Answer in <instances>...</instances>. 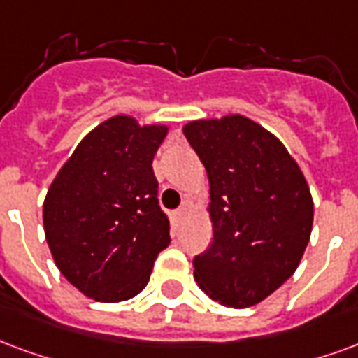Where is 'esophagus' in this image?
I'll return each instance as SVG.
<instances>
[{
    "label": "esophagus",
    "instance_id": "esophagus-1",
    "mask_svg": "<svg viewBox=\"0 0 358 358\" xmlns=\"http://www.w3.org/2000/svg\"><path fill=\"white\" fill-rule=\"evenodd\" d=\"M186 214H187L186 206H180L178 210L174 213V216H176V220H182V218H184V216H186Z\"/></svg>",
    "mask_w": 358,
    "mask_h": 358
}]
</instances>
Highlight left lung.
Segmentation results:
<instances>
[{
    "label": "left lung",
    "mask_w": 358,
    "mask_h": 358,
    "mask_svg": "<svg viewBox=\"0 0 358 358\" xmlns=\"http://www.w3.org/2000/svg\"><path fill=\"white\" fill-rule=\"evenodd\" d=\"M205 165L213 245L193 260L210 300L245 309L292 277L313 227V197L296 159L252 119L229 113L184 125Z\"/></svg>",
    "instance_id": "obj_1"
}]
</instances>
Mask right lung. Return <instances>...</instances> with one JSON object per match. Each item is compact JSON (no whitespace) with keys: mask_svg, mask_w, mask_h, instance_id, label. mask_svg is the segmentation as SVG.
<instances>
[{"mask_svg":"<svg viewBox=\"0 0 358 358\" xmlns=\"http://www.w3.org/2000/svg\"><path fill=\"white\" fill-rule=\"evenodd\" d=\"M166 132V125H140L125 113L106 119L47 189L43 227L52 260L91 300L134 298L171 243L152 166Z\"/></svg>","mask_w":358,"mask_h":358,"instance_id":"add662e5","label":"right lung"}]
</instances>
